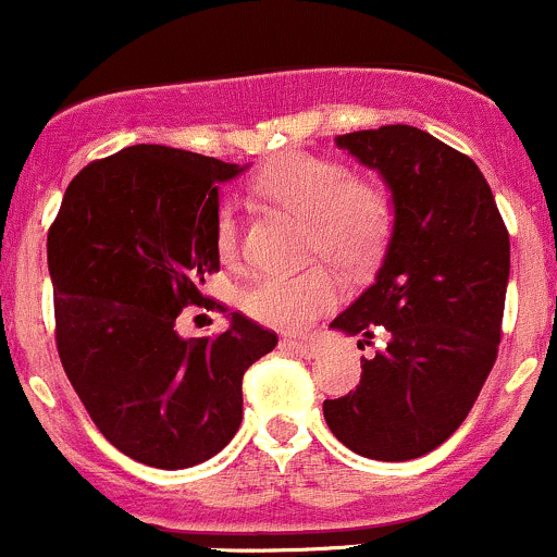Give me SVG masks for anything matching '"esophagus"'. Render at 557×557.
Returning <instances> with one entry per match:
<instances>
[{
  "label": "esophagus",
  "mask_w": 557,
  "mask_h": 557,
  "mask_svg": "<svg viewBox=\"0 0 557 557\" xmlns=\"http://www.w3.org/2000/svg\"><path fill=\"white\" fill-rule=\"evenodd\" d=\"M285 345H288V350H294L296 356H301V358L323 356V347H320V342H314V339H288Z\"/></svg>",
  "instance_id": "1"
}]
</instances>
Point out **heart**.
<instances>
[{"instance_id": "b5f03b06", "label": "heart", "mask_w": 557, "mask_h": 557, "mask_svg": "<svg viewBox=\"0 0 557 557\" xmlns=\"http://www.w3.org/2000/svg\"><path fill=\"white\" fill-rule=\"evenodd\" d=\"M258 188L310 218V256H325L342 269L369 267L383 252L393 226L391 190L380 180L352 177L350 166L329 156L285 153L263 166ZM215 243L223 261L239 256V221L234 205L218 212ZM342 288L329 267L305 272H269L243 294L250 318L283 331H301L339 301Z\"/></svg>"}]
</instances>
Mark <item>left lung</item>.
Returning <instances> with one entry per match:
<instances>
[{
  "label": "left lung",
  "mask_w": 557,
  "mask_h": 557,
  "mask_svg": "<svg viewBox=\"0 0 557 557\" xmlns=\"http://www.w3.org/2000/svg\"><path fill=\"white\" fill-rule=\"evenodd\" d=\"M336 145L383 174L396 221L374 285L331 323L385 347L323 414L352 453L412 460L458 431L496 363L509 232L480 166L429 132L396 123Z\"/></svg>",
  "instance_id": "8db88e82"
}]
</instances>
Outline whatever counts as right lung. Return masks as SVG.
<instances>
[{"label":"right lung","mask_w":557,"mask_h":557,"mask_svg":"<svg viewBox=\"0 0 557 557\" xmlns=\"http://www.w3.org/2000/svg\"><path fill=\"white\" fill-rule=\"evenodd\" d=\"M239 172L134 145L83 166L48 228L61 367L104 440L145 466L188 469L221 453L243 423L245 372L277 345L243 312L215 336L174 331L221 269L218 183Z\"/></svg>","instance_id":"add662e5"}]
</instances>
